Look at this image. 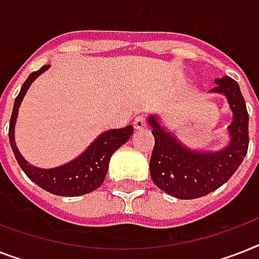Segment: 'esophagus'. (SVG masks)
Returning a JSON list of instances; mask_svg holds the SVG:
<instances>
[{
	"label": "esophagus",
	"mask_w": 259,
	"mask_h": 259,
	"mask_svg": "<svg viewBox=\"0 0 259 259\" xmlns=\"http://www.w3.org/2000/svg\"><path fill=\"white\" fill-rule=\"evenodd\" d=\"M133 125L137 130L144 129V127H146V118L144 117V115H138V117L134 119Z\"/></svg>",
	"instance_id": "34e87169"
}]
</instances>
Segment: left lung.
I'll return each instance as SVG.
<instances>
[{
  "label": "left lung",
  "instance_id": "1",
  "mask_svg": "<svg viewBox=\"0 0 259 259\" xmlns=\"http://www.w3.org/2000/svg\"><path fill=\"white\" fill-rule=\"evenodd\" d=\"M212 93L225 94L234 118L229 126L231 141L215 153L184 148L172 134L150 117L154 148L150 157V176L158 188L177 199H196L223 185L243 161L249 148V113L238 83L230 76L215 79Z\"/></svg>",
  "mask_w": 259,
  "mask_h": 259
}]
</instances>
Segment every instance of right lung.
<instances>
[{
  "label": "right lung",
  "mask_w": 259,
  "mask_h": 259,
  "mask_svg": "<svg viewBox=\"0 0 259 259\" xmlns=\"http://www.w3.org/2000/svg\"><path fill=\"white\" fill-rule=\"evenodd\" d=\"M48 67L50 64L42 66L38 71L32 72L16 97L9 123V142L18 165L21 166V169L34 184L59 196H79V195L93 192L98 187H101L107 175L110 158L114 152L123 145L133 134V126L129 125L121 129H113L102 133L87 148L84 153L66 165L52 168V169H40L28 164L20 154L14 142V123L22 98L34 79L42 74Z\"/></svg>",
  "instance_id": "obj_1"
}]
</instances>
